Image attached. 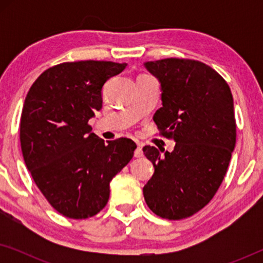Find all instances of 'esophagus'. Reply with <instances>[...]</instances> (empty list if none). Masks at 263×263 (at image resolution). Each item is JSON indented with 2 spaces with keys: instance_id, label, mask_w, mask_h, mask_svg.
I'll list each match as a JSON object with an SVG mask.
<instances>
[{
  "instance_id": "obj_1",
  "label": "esophagus",
  "mask_w": 263,
  "mask_h": 263,
  "mask_svg": "<svg viewBox=\"0 0 263 263\" xmlns=\"http://www.w3.org/2000/svg\"><path fill=\"white\" fill-rule=\"evenodd\" d=\"M143 156V152H142V147L141 146H138V148L135 149V152H134V157L135 158H141Z\"/></svg>"
}]
</instances>
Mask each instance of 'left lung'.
Listing matches in <instances>:
<instances>
[{"label": "left lung", "instance_id": "8db88e82", "mask_svg": "<svg viewBox=\"0 0 263 263\" xmlns=\"http://www.w3.org/2000/svg\"><path fill=\"white\" fill-rule=\"evenodd\" d=\"M143 66L158 79L163 106L153 120L176 142L172 152L145 146L154 174L143 186L149 210L168 220L195 214L213 199L236 145L233 98L226 81L199 61L165 59Z\"/></svg>", "mask_w": 263, "mask_h": 263}]
</instances>
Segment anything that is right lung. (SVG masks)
<instances>
[{
	"instance_id": "right-lung-1",
	"label": "right lung",
	"mask_w": 263,
	"mask_h": 263,
	"mask_svg": "<svg viewBox=\"0 0 263 263\" xmlns=\"http://www.w3.org/2000/svg\"><path fill=\"white\" fill-rule=\"evenodd\" d=\"M127 63L79 61L41 74L25 98L20 142L25 164L49 203L64 217L86 219L105 207L110 182L134 156L135 142H104L89 118L103 107L102 91Z\"/></svg>"
}]
</instances>
